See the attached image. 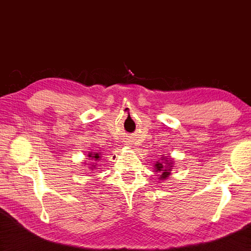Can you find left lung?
I'll return each mask as SVG.
<instances>
[{
  "label": "left lung",
  "mask_w": 251,
  "mask_h": 251,
  "mask_svg": "<svg viewBox=\"0 0 251 251\" xmlns=\"http://www.w3.org/2000/svg\"><path fill=\"white\" fill-rule=\"evenodd\" d=\"M161 157L159 161H157L155 164V169L156 173H159V179L160 180H165L167 179V178L171 176V172H172V167L174 165V161L172 160V158H169L167 156H164L161 155Z\"/></svg>",
  "instance_id": "8db88e82"
}]
</instances>
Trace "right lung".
I'll return each mask as SVG.
<instances>
[{"instance_id":"1","label":"right lung","mask_w":251,"mask_h":251,"mask_svg":"<svg viewBox=\"0 0 251 251\" xmlns=\"http://www.w3.org/2000/svg\"><path fill=\"white\" fill-rule=\"evenodd\" d=\"M88 157H91V159L93 160H99L100 158V152H94V154H92V152H90V155H88ZM91 165V164H90ZM91 169H96V164H93L91 165Z\"/></svg>"}]
</instances>
